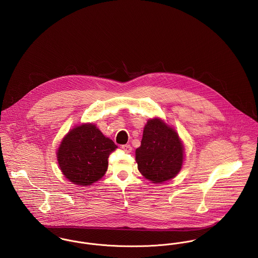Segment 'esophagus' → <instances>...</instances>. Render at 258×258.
<instances>
[{"instance_id": "esophagus-1", "label": "esophagus", "mask_w": 258, "mask_h": 258, "mask_svg": "<svg viewBox=\"0 0 258 258\" xmlns=\"http://www.w3.org/2000/svg\"><path fill=\"white\" fill-rule=\"evenodd\" d=\"M121 149H122L125 153H130V152H132L133 147H132L130 144H124V145H121Z\"/></svg>"}]
</instances>
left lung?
<instances>
[{
  "label": "left lung",
  "mask_w": 258,
  "mask_h": 258,
  "mask_svg": "<svg viewBox=\"0 0 258 258\" xmlns=\"http://www.w3.org/2000/svg\"><path fill=\"white\" fill-rule=\"evenodd\" d=\"M183 145L177 133L161 119H149L143 130L142 144L136 150L138 168L153 183L174 178L183 162Z\"/></svg>",
  "instance_id": "8db88e82"
}]
</instances>
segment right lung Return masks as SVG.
I'll return each mask as SVG.
<instances>
[{
	"label": "right lung",
	"mask_w": 258,
	"mask_h": 258,
	"mask_svg": "<svg viewBox=\"0 0 258 258\" xmlns=\"http://www.w3.org/2000/svg\"><path fill=\"white\" fill-rule=\"evenodd\" d=\"M117 146L92 123L70 131L58 148L59 167L64 176L80 186L101 179L108 169V158Z\"/></svg>",
	"instance_id": "right-lung-1"
}]
</instances>
